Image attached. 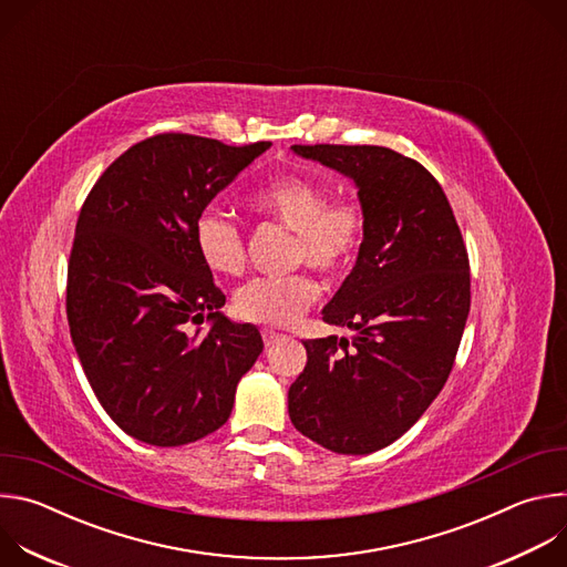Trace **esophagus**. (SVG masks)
<instances>
[{
  "mask_svg": "<svg viewBox=\"0 0 567 567\" xmlns=\"http://www.w3.org/2000/svg\"><path fill=\"white\" fill-rule=\"evenodd\" d=\"M262 339H265V343H267V346H274V343H278L280 339H285V334H280V332H274V330L265 328V330H262Z\"/></svg>",
  "mask_w": 567,
  "mask_h": 567,
  "instance_id": "34e87169",
  "label": "esophagus"
}]
</instances>
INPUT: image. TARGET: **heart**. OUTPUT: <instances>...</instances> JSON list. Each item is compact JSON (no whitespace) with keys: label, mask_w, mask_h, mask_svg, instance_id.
<instances>
[{"label":"heart","mask_w":567,"mask_h":567,"mask_svg":"<svg viewBox=\"0 0 567 567\" xmlns=\"http://www.w3.org/2000/svg\"><path fill=\"white\" fill-rule=\"evenodd\" d=\"M332 193L302 175H282L251 195L258 217L293 233L291 265L307 262L328 280L343 278L359 258L365 239V213L354 199H329ZM193 245L215 276L245 269V235L221 213L204 210L193 226ZM320 287L307 274L256 278L241 285L233 307L237 316L271 328H289L318 300Z\"/></svg>","instance_id":"b5f03b06"}]
</instances>
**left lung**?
<instances>
[{
    "label": "left lung",
    "mask_w": 567,
    "mask_h": 567,
    "mask_svg": "<svg viewBox=\"0 0 567 567\" xmlns=\"http://www.w3.org/2000/svg\"><path fill=\"white\" fill-rule=\"evenodd\" d=\"M357 186L365 239L322 320L357 332L302 341L291 424L343 455L406 433L444 388L471 307L468 256L437 179L381 145H293Z\"/></svg>",
    "instance_id": "1"
}]
</instances>
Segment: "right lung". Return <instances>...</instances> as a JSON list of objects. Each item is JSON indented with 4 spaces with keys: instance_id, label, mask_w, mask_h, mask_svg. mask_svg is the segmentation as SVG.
<instances>
[{
    "instance_id": "right-lung-1",
    "label": "right lung",
    "mask_w": 567,
    "mask_h": 567,
    "mask_svg": "<svg viewBox=\"0 0 567 567\" xmlns=\"http://www.w3.org/2000/svg\"><path fill=\"white\" fill-rule=\"evenodd\" d=\"M193 134H156L103 173L80 208L66 318L105 413L150 446H184L226 424L265 343L219 309L226 296L193 245L195 219L267 152ZM212 328L187 334L206 317Z\"/></svg>"
}]
</instances>
